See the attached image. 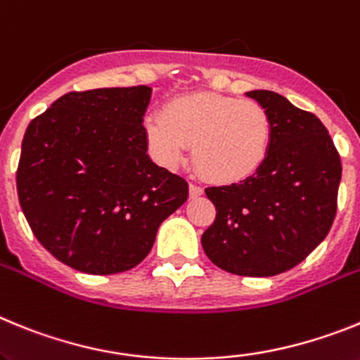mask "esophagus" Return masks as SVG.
<instances>
[{"label": "esophagus", "instance_id": "34e87169", "mask_svg": "<svg viewBox=\"0 0 360 360\" xmlns=\"http://www.w3.org/2000/svg\"><path fill=\"white\" fill-rule=\"evenodd\" d=\"M201 195H202V188H201V186L190 183V198L195 199V198H201Z\"/></svg>", "mask_w": 360, "mask_h": 360}]
</instances>
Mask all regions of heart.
<instances>
[{
    "label": "heart",
    "instance_id": "1",
    "mask_svg": "<svg viewBox=\"0 0 360 360\" xmlns=\"http://www.w3.org/2000/svg\"><path fill=\"white\" fill-rule=\"evenodd\" d=\"M271 134L264 106L215 92L174 98L145 120L146 141L162 165L176 167L193 145L198 170L217 184L254 176L270 154Z\"/></svg>",
    "mask_w": 360,
    "mask_h": 360
}]
</instances>
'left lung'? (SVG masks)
<instances>
[{
    "label": "left lung",
    "instance_id": "1",
    "mask_svg": "<svg viewBox=\"0 0 360 360\" xmlns=\"http://www.w3.org/2000/svg\"><path fill=\"white\" fill-rule=\"evenodd\" d=\"M246 96L270 115V154L248 179L205 190L217 214L201 245L221 270L271 277L304 261L328 236L342 165L317 115L270 90Z\"/></svg>",
    "mask_w": 360,
    "mask_h": 360
}]
</instances>
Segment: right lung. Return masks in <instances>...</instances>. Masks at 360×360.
<instances>
[{
	"label": "right lung",
	"mask_w": 360,
	"mask_h": 360,
	"mask_svg": "<svg viewBox=\"0 0 360 360\" xmlns=\"http://www.w3.org/2000/svg\"><path fill=\"white\" fill-rule=\"evenodd\" d=\"M152 89L68 92L30 121L15 186L36 239L74 270L137 266L188 183L148 158L143 115Z\"/></svg>",
	"instance_id": "add662e5"
}]
</instances>
